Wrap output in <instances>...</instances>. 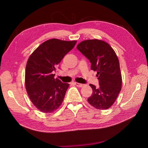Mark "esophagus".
Listing matches in <instances>:
<instances>
[{
	"mask_svg": "<svg viewBox=\"0 0 148 148\" xmlns=\"http://www.w3.org/2000/svg\"><path fill=\"white\" fill-rule=\"evenodd\" d=\"M74 84H75V85L77 86V87H79V88H81V87H83V86H84V84H81V83H77V82H75V83H74Z\"/></svg>",
	"mask_w": 148,
	"mask_h": 148,
	"instance_id": "1",
	"label": "esophagus"
}]
</instances>
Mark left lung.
<instances>
[{
	"label": "left lung",
	"instance_id": "obj_1",
	"mask_svg": "<svg viewBox=\"0 0 148 148\" xmlns=\"http://www.w3.org/2000/svg\"><path fill=\"white\" fill-rule=\"evenodd\" d=\"M77 49L89 60L91 69L96 71L99 86L90 84L93 93L88 102L97 109L112 106L121 90L122 78L119 62L114 49L108 43L99 39L83 40Z\"/></svg>",
	"mask_w": 148,
	"mask_h": 148
}]
</instances>
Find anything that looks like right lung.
Segmentation results:
<instances>
[{
	"instance_id": "obj_1",
	"label": "right lung",
	"mask_w": 148,
	"mask_h": 148,
	"mask_svg": "<svg viewBox=\"0 0 148 148\" xmlns=\"http://www.w3.org/2000/svg\"><path fill=\"white\" fill-rule=\"evenodd\" d=\"M76 40L51 39L42 43L29 56L25 69V88L33 104L39 111L52 113L64 100L68 83L55 79L53 74Z\"/></svg>"
}]
</instances>
